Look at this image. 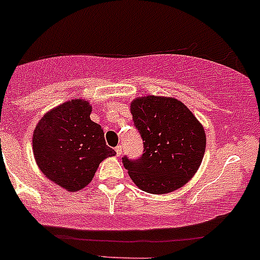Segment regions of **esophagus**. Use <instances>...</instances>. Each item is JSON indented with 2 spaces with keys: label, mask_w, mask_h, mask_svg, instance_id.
Instances as JSON below:
<instances>
[{
  "label": "esophagus",
  "mask_w": 260,
  "mask_h": 260,
  "mask_svg": "<svg viewBox=\"0 0 260 260\" xmlns=\"http://www.w3.org/2000/svg\"><path fill=\"white\" fill-rule=\"evenodd\" d=\"M116 153H117V156H121V153H122V147L117 146L116 147Z\"/></svg>",
  "instance_id": "obj_1"
}]
</instances>
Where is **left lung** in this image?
Returning <instances> with one entry per match:
<instances>
[{"label": "left lung", "instance_id": "obj_1", "mask_svg": "<svg viewBox=\"0 0 260 260\" xmlns=\"http://www.w3.org/2000/svg\"><path fill=\"white\" fill-rule=\"evenodd\" d=\"M130 112L144 141L141 158H122L133 182L151 194H168L182 187L203 160V125L182 102L167 96L134 99Z\"/></svg>", "mask_w": 260, "mask_h": 260}]
</instances>
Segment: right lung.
<instances>
[{
  "label": "right lung",
  "mask_w": 260,
  "mask_h": 260,
  "mask_svg": "<svg viewBox=\"0 0 260 260\" xmlns=\"http://www.w3.org/2000/svg\"><path fill=\"white\" fill-rule=\"evenodd\" d=\"M86 99L62 103L41 117L32 135L34 157L48 180L66 191L84 189L99 164L114 156L102 126L89 118Z\"/></svg>",
  "instance_id": "1"
}]
</instances>
